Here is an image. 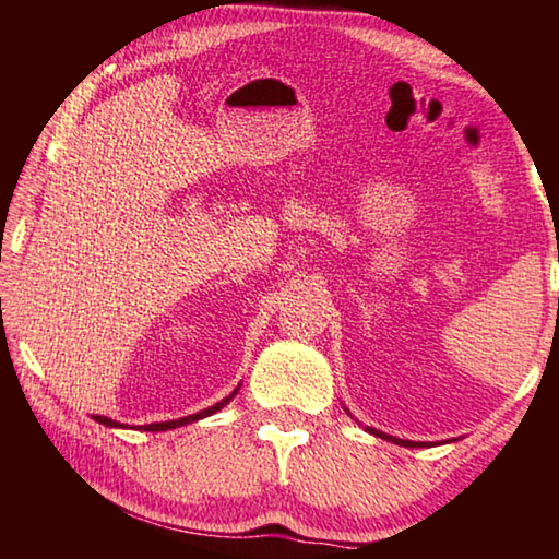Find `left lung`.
Wrapping results in <instances>:
<instances>
[{"label":"left lung","mask_w":559,"mask_h":559,"mask_svg":"<svg viewBox=\"0 0 559 559\" xmlns=\"http://www.w3.org/2000/svg\"><path fill=\"white\" fill-rule=\"evenodd\" d=\"M367 431L374 433V437H380V439H386V441H392V443H400V447H406V449H424V447H431V443H424V441H406V439H396V437H390V433L377 431V429H372V427H367Z\"/></svg>","instance_id":"8db88e82"}]
</instances>
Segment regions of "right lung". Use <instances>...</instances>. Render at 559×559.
I'll list each match as a JSON object with an SVG mask.
<instances>
[{
    "mask_svg": "<svg viewBox=\"0 0 559 559\" xmlns=\"http://www.w3.org/2000/svg\"><path fill=\"white\" fill-rule=\"evenodd\" d=\"M241 386V384H239ZM239 386H236V390L229 394V396H224L222 402H216L214 406H210V409H202V412H197V414H189V416H182V419H173V421H159V424H147V427H138L140 431H167V429H177V427H185V424H192V421H197V419H204V416H210V414H216L219 409H224L226 404H229L234 396H236V392H239ZM93 419H96L98 424H103V427H110V429H120L122 424L120 421H112V419H108V416H93Z\"/></svg>",
    "mask_w": 559,
    "mask_h": 559,
    "instance_id": "right-lung-1",
    "label": "right lung"
}]
</instances>
